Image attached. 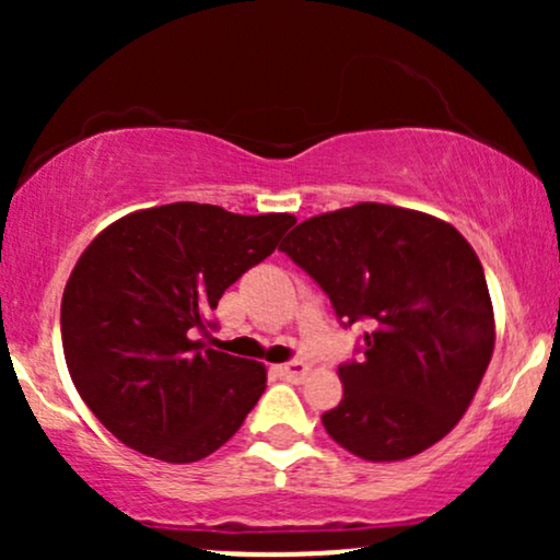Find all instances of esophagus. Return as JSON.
Returning a JSON list of instances; mask_svg holds the SVG:
<instances>
[{"label": "esophagus", "mask_w": 560, "mask_h": 560, "mask_svg": "<svg viewBox=\"0 0 560 560\" xmlns=\"http://www.w3.org/2000/svg\"><path fill=\"white\" fill-rule=\"evenodd\" d=\"M276 374L289 378V382H300V378H305V374H307V363H302V361L281 363V365H276Z\"/></svg>", "instance_id": "34e87169"}]
</instances>
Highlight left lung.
Here are the masks:
<instances>
[{"mask_svg": "<svg viewBox=\"0 0 560 560\" xmlns=\"http://www.w3.org/2000/svg\"><path fill=\"white\" fill-rule=\"evenodd\" d=\"M324 289L339 324L365 320L345 395L320 416L363 460H402L440 442L490 365L494 318L485 268L450 223L361 202L302 221L281 244Z\"/></svg>", "mask_w": 560, "mask_h": 560, "instance_id": "8db88e82", "label": "left lung"}]
</instances>
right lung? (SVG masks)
Masks as SVG:
<instances>
[{
  "label": "right lung",
  "instance_id": "1",
  "mask_svg": "<svg viewBox=\"0 0 560 560\" xmlns=\"http://www.w3.org/2000/svg\"><path fill=\"white\" fill-rule=\"evenodd\" d=\"M289 226L287 213L173 202L120 218L89 244L62 294L60 331L70 378L107 432L165 464H195L236 434L266 369L191 337L215 329L221 294Z\"/></svg>",
  "mask_w": 560,
  "mask_h": 560
}]
</instances>
